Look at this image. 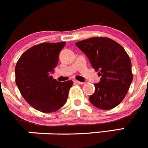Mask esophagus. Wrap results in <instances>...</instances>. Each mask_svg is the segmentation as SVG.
Returning <instances> with one entry per match:
<instances>
[{
	"label": "esophagus",
	"instance_id": "esophagus-1",
	"mask_svg": "<svg viewBox=\"0 0 148 148\" xmlns=\"http://www.w3.org/2000/svg\"><path fill=\"white\" fill-rule=\"evenodd\" d=\"M73 82H74V83H77V84H83V83H82V82L78 81V80H74Z\"/></svg>",
	"mask_w": 148,
	"mask_h": 148
}]
</instances>
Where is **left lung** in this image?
Listing matches in <instances>:
<instances>
[{"label":"left lung","mask_w":148,"mask_h":148,"mask_svg":"<svg viewBox=\"0 0 148 148\" xmlns=\"http://www.w3.org/2000/svg\"><path fill=\"white\" fill-rule=\"evenodd\" d=\"M75 45L101 76L100 82L94 84L90 102L103 110L116 107L126 96L133 79L129 55L119 44L106 37L90 38Z\"/></svg>","instance_id":"1"}]
</instances>
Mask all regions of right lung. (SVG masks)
Returning <instances> with one entry per match:
<instances>
[{"label": "right lung", "mask_w": 148, "mask_h": 148, "mask_svg": "<svg viewBox=\"0 0 148 148\" xmlns=\"http://www.w3.org/2000/svg\"><path fill=\"white\" fill-rule=\"evenodd\" d=\"M65 42L42 43L24 52L15 68L16 83L24 99L39 112L50 113L64 106L72 80L59 82L51 75Z\"/></svg>", "instance_id": "add662e5"}]
</instances>
